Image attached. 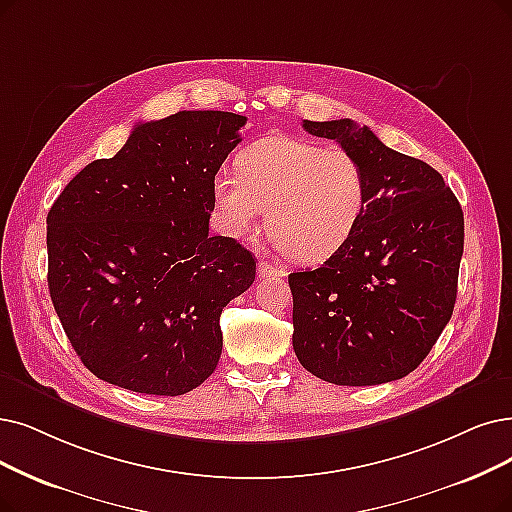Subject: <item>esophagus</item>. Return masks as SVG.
<instances>
[{
	"label": "esophagus",
	"mask_w": 512,
	"mask_h": 512,
	"mask_svg": "<svg viewBox=\"0 0 512 512\" xmlns=\"http://www.w3.org/2000/svg\"><path fill=\"white\" fill-rule=\"evenodd\" d=\"M283 275H285V271L281 267H277V264L267 262V260L258 262V277L260 279H277V277H283Z\"/></svg>",
	"instance_id": "esophagus-1"
}]
</instances>
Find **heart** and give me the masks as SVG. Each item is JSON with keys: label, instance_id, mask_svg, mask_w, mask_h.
Here are the masks:
<instances>
[{"label": "heart", "instance_id": "obj_1", "mask_svg": "<svg viewBox=\"0 0 512 512\" xmlns=\"http://www.w3.org/2000/svg\"><path fill=\"white\" fill-rule=\"evenodd\" d=\"M361 163L340 147L267 136L237 155V172L212 178L220 233L248 235L267 208L271 237L300 262H319L340 250L365 212Z\"/></svg>", "mask_w": 512, "mask_h": 512}]
</instances>
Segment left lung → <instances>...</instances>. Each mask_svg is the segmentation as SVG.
<instances>
[{"mask_svg": "<svg viewBox=\"0 0 512 512\" xmlns=\"http://www.w3.org/2000/svg\"><path fill=\"white\" fill-rule=\"evenodd\" d=\"M302 128L357 157L367 199L340 250L319 269L288 277L294 353L332 384L399 380L431 353L454 313L462 208L437 170L388 149L367 126L304 119Z\"/></svg>", "mask_w": 512, "mask_h": 512, "instance_id": "left-lung-1", "label": "left lung"}]
</instances>
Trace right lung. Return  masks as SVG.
Instances as JSON below:
<instances>
[{
  "label": "right lung",
  "instance_id": "right-lung-1",
  "mask_svg": "<svg viewBox=\"0 0 512 512\" xmlns=\"http://www.w3.org/2000/svg\"><path fill=\"white\" fill-rule=\"evenodd\" d=\"M243 115L180 111L134 126L48 212V288L88 370L145 395H185L222 353L220 313L256 277L254 256L210 237L212 178Z\"/></svg>",
  "mask_w": 512,
  "mask_h": 512
}]
</instances>
